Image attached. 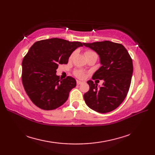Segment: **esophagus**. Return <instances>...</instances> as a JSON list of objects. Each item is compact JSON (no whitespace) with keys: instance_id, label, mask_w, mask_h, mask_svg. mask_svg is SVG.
Returning a JSON list of instances; mask_svg holds the SVG:
<instances>
[{"instance_id":"34e87169","label":"esophagus","mask_w":155,"mask_h":155,"mask_svg":"<svg viewBox=\"0 0 155 155\" xmlns=\"http://www.w3.org/2000/svg\"><path fill=\"white\" fill-rule=\"evenodd\" d=\"M82 83H83V82H82V81H77V84L78 85L81 84Z\"/></svg>"}]
</instances>
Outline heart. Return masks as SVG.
<instances>
[{"mask_svg": "<svg viewBox=\"0 0 155 155\" xmlns=\"http://www.w3.org/2000/svg\"><path fill=\"white\" fill-rule=\"evenodd\" d=\"M74 55V52L72 53V54L71 55V57H70L71 60L72 58H73ZM85 55H86V57H88V56H91V55H95V56H97V54L96 52L93 51H91V50H87L86 52H85ZM74 74H75L76 77L79 78H83L84 77V72L81 71V70L76 71L75 72H74Z\"/></svg>", "mask_w": 155, "mask_h": 155, "instance_id": "obj_1", "label": "heart"}]
</instances>
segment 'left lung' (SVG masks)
Masks as SVG:
<instances>
[{"label":"left lung","mask_w":155,"mask_h":155,"mask_svg":"<svg viewBox=\"0 0 155 155\" xmlns=\"http://www.w3.org/2000/svg\"><path fill=\"white\" fill-rule=\"evenodd\" d=\"M99 55L101 67L94 72L93 80H103L99 88L88 81L89 91L84 94L87 106L100 113L110 112L119 106L129 90L133 72V61L124 46L108 41L83 43Z\"/></svg>","instance_id":"8db88e82"}]
</instances>
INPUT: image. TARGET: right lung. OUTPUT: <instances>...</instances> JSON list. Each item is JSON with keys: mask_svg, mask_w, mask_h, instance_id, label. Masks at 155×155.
<instances>
[{"mask_svg": "<svg viewBox=\"0 0 155 155\" xmlns=\"http://www.w3.org/2000/svg\"><path fill=\"white\" fill-rule=\"evenodd\" d=\"M80 42L50 38L35 42L22 62V82L28 97L43 110H54L68 99L77 85L74 78L61 79L57 76L59 64H67L75 49L83 47Z\"/></svg>", "mask_w": 155, "mask_h": 155, "instance_id": "right-lung-1", "label": "right lung"}]
</instances>
